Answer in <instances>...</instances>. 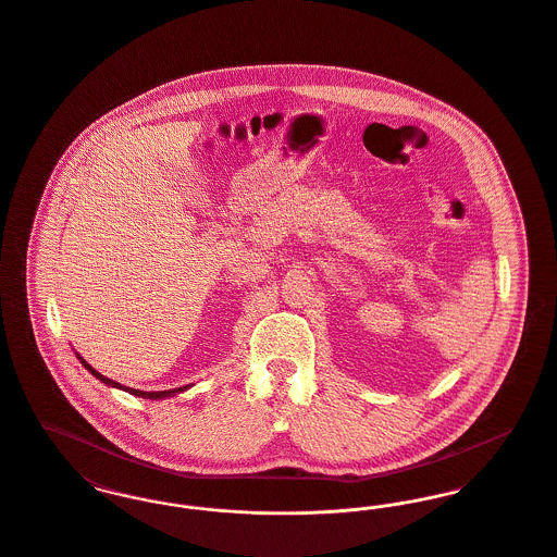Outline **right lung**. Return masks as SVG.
<instances>
[{"instance_id":"add662e5","label":"right lung","mask_w":557,"mask_h":557,"mask_svg":"<svg viewBox=\"0 0 557 557\" xmlns=\"http://www.w3.org/2000/svg\"><path fill=\"white\" fill-rule=\"evenodd\" d=\"M81 358V356H78ZM81 362H83V367H85L86 371L92 375V377H97L99 382H103L106 385H110V387H119V389H125L128 394H133V396H139V398H150V400H157V398H168V396H175V394H180V392H184V389H188L190 385H182V387H173V389H163V392H144V389H135V387H127V385L119 384V382H114V380H110V377H106V375H101V373H97L88 362H86L85 358H81Z\"/></svg>"}]
</instances>
